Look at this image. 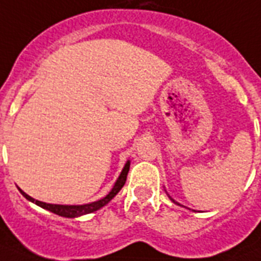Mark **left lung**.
Masks as SVG:
<instances>
[{"instance_id":"8db88e82","label":"left lung","mask_w":261,"mask_h":261,"mask_svg":"<svg viewBox=\"0 0 261 261\" xmlns=\"http://www.w3.org/2000/svg\"><path fill=\"white\" fill-rule=\"evenodd\" d=\"M164 191H166V190H164ZM166 192H167V191H166ZM168 195V194H167ZM168 198H170V199H171V201H174V203H175V204H178V205H181V204H179V203H178V201H175L174 200V199H172L171 198V196H170V195H168Z\"/></svg>"}]
</instances>
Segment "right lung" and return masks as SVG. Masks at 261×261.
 Wrapping results in <instances>:
<instances>
[{
	"mask_svg": "<svg viewBox=\"0 0 261 261\" xmlns=\"http://www.w3.org/2000/svg\"><path fill=\"white\" fill-rule=\"evenodd\" d=\"M130 161H127L126 164H124L123 170L120 171L119 176H118L117 181L114 183L113 188H111V191L103 196L102 199L99 200H95V201H91V203H86V204H51V203H45V201H39L37 199L32 198L29 195L23 192L21 188L18 187L19 192L25 196L26 199L34 204H37L38 207L43 210H47V211L53 212V214H56V215H60L63 216V218H78V216H82V215H87V214H91V212H95L98 210H100L102 207H105L106 204H109L114 198H115V195L122 190V187L124 186L126 183V179H127V174H128V170H130Z\"/></svg>",
	"mask_w": 261,
	"mask_h": 261,
	"instance_id": "obj_1",
	"label": "right lung"
}]
</instances>
